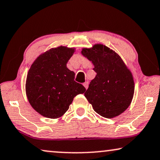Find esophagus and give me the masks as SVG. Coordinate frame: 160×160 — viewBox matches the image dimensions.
I'll return each instance as SVG.
<instances>
[{"label":"esophagus","instance_id":"1","mask_svg":"<svg viewBox=\"0 0 160 160\" xmlns=\"http://www.w3.org/2000/svg\"><path fill=\"white\" fill-rule=\"evenodd\" d=\"M83 85H84V87L85 88H86V89H87V88H88L89 82H84V84H83Z\"/></svg>","mask_w":160,"mask_h":160}]
</instances>
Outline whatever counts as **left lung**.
I'll return each mask as SVG.
<instances>
[{
    "label": "left lung",
    "instance_id": "1",
    "mask_svg": "<svg viewBox=\"0 0 160 160\" xmlns=\"http://www.w3.org/2000/svg\"><path fill=\"white\" fill-rule=\"evenodd\" d=\"M81 53L91 61L97 73L84 93L94 111L108 119L122 114L134 95L132 72L117 52L101 43L82 48Z\"/></svg>",
    "mask_w": 160,
    "mask_h": 160
}]
</instances>
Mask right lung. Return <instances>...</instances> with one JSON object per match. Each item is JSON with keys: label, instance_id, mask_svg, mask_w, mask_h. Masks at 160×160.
<instances>
[{"label": "right lung", "instance_id": "right-lung-1", "mask_svg": "<svg viewBox=\"0 0 160 160\" xmlns=\"http://www.w3.org/2000/svg\"><path fill=\"white\" fill-rule=\"evenodd\" d=\"M76 49L60 47L41 54L30 66L25 92L30 106L43 117L58 119L68 110L74 97L86 91L74 81L75 73L67 63Z\"/></svg>", "mask_w": 160, "mask_h": 160}]
</instances>
